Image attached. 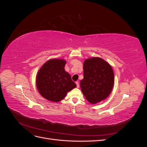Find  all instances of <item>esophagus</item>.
I'll list each match as a JSON object with an SVG mask.
<instances>
[{
    "label": "esophagus",
    "mask_w": 147,
    "mask_h": 147,
    "mask_svg": "<svg viewBox=\"0 0 147 147\" xmlns=\"http://www.w3.org/2000/svg\"><path fill=\"white\" fill-rule=\"evenodd\" d=\"M75 83H76V84H77V88H79V86H80L79 82H75Z\"/></svg>",
    "instance_id": "esophagus-1"
}]
</instances>
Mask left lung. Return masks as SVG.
<instances>
[{"label":"left lung","instance_id":"obj_1","mask_svg":"<svg viewBox=\"0 0 147 147\" xmlns=\"http://www.w3.org/2000/svg\"><path fill=\"white\" fill-rule=\"evenodd\" d=\"M83 73L80 87L86 100L95 104L105 99L114 84L112 66L100 57H93L84 61Z\"/></svg>","mask_w":147,"mask_h":147}]
</instances>
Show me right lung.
I'll return each mask as SVG.
<instances>
[{
    "label": "right lung",
    "mask_w": 147,
    "mask_h": 147,
    "mask_svg": "<svg viewBox=\"0 0 147 147\" xmlns=\"http://www.w3.org/2000/svg\"><path fill=\"white\" fill-rule=\"evenodd\" d=\"M66 63L63 59H51L39 69L36 76V86L40 94L47 100L58 102L77 86L70 75L64 69Z\"/></svg>",
    "instance_id": "1"
}]
</instances>
